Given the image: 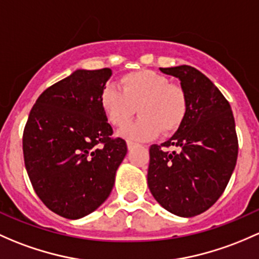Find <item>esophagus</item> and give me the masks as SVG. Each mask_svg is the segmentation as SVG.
Returning a JSON list of instances; mask_svg holds the SVG:
<instances>
[{
	"label": "esophagus",
	"instance_id": "obj_1",
	"mask_svg": "<svg viewBox=\"0 0 259 259\" xmlns=\"http://www.w3.org/2000/svg\"><path fill=\"white\" fill-rule=\"evenodd\" d=\"M126 145H127V149H129V150H132V149H133V148H134L135 143H134V141H130V140H127Z\"/></svg>",
	"mask_w": 259,
	"mask_h": 259
}]
</instances>
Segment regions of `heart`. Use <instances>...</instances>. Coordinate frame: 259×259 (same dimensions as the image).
Masks as SVG:
<instances>
[{
	"label": "heart",
	"instance_id": "heart-1",
	"mask_svg": "<svg viewBox=\"0 0 259 259\" xmlns=\"http://www.w3.org/2000/svg\"><path fill=\"white\" fill-rule=\"evenodd\" d=\"M120 89L107 85L99 97L100 107L109 122L122 127L137 111L140 118L121 130L130 140H148L164 133L175 132L185 120L189 109L186 92L170 83L164 74L150 69L135 70L120 78Z\"/></svg>",
	"mask_w": 259,
	"mask_h": 259
}]
</instances>
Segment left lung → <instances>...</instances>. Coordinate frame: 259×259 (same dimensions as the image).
Returning a JSON list of instances; mask_svg holds the SVG:
<instances>
[{"instance_id": "left-lung-1", "label": "left lung", "mask_w": 259, "mask_h": 259, "mask_svg": "<svg viewBox=\"0 0 259 259\" xmlns=\"http://www.w3.org/2000/svg\"><path fill=\"white\" fill-rule=\"evenodd\" d=\"M160 70L181 80L189 109L172 138L150 146L148 185L165 209L192 217L219 200L235 170V118L228 100L200 70L190 65ZM171 146L174 152L168 150Z\"/></svg>"}]
</instances>
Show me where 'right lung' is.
Instances as JSON below:
<instances>
[{"mask_svg": "<svg viewBox=\"0 0 259 259\" xmlns=\"http://www.w3.org/2000/svg\"><path fill=\"white\" fill-rule=\"evenodd\" d=\"M113 72L75 70L46 89L29 111L22 145L34 192L51 211L75 220L110 195L126 143L113 127L99 97Z\"/></svg>", "mask_w": 259, "mask_h": 259, "instance_id": "right-lung-1", "label": "right lung"}]
</instances>
